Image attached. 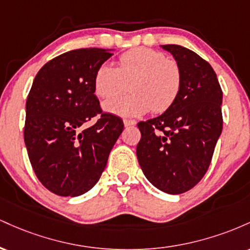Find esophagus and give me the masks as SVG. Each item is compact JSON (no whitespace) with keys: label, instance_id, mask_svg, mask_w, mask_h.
I'll return each mask as SVG.
<instances>
[{"label":"esophagus","instance_id":"esophagus-1","mask_svg":"<svg viewBox=\"0 0 250 250\" xmlns=\"http://www.w3.org/2000/svg\"><path fill=\"white\" fill-rule=\"evenodd\" d=\"M123 123H125V125H136V121H135V120H130V119H125L123 120Z\"/></svg>","mask_w":250,"mask_h":250}]
</instances>
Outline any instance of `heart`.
Segmentation results:
<instances>
[{
	"mask_svg": "<svg viewBox=\"0 0 250 250\" xmlns=\"http://www.w3.org/2000/svg\"><path fill=\"white\" fill-rule=\"evenodd\" d=\"M130 87L134 93L109 100L103 108L120 116H139L153 109L163 113L174 104L182 88L179 63L162 51L137 48L122 54L119 65L103 63L94 76V90L101 99L122 95Z\"/></svg>",
	"mask_w": 250,
	"mask_h": 250,
	"instance_id": "obj_1",
	"label": "heart"
}]
</instances>
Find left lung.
I'll return each instance as SVG.
<instances>
[{
  "mask_svg": "<svg viewBox=\"0 0 250 250\" xmlns=\"http://www.w3.org/2000/svg\"><path fill=\"white\" fill-rule=\"evenodd\" d=\"M182 71V88L168 110L139 122L136 155L151 185L182 194L202 180L222 131V89L211 65L194 51L165 44Z\"/></svg>",
  "mask_w": 250,
  "mask_h": 250,
  "instance_id": "left-lung-1",
  "label": "left lung"
}]
</instances>
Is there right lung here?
Returning <instances> with one entry per match:
<instances>
[{
    "label": "right lung",
    "instance_id": "right-lung-1",
    "mask_svg": "<svg viewBox=\"0 0 250 250\" xmlns=\"http://www.w3.org/2000/svg\"><path fill=\"white\" fill-rule=\"evenodd\" d=\"M111 55L82 48L56 56L40 69L28 94V156L40 182L60 196H79L96 185L123 130L122 120L103 113L94 94L97 68ZM93 117L96 125L83 129Z\"/></svg>",
    "mask_w": 250,
    "mask_h": 250
}]
</instances>
